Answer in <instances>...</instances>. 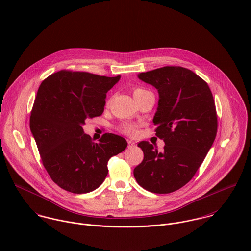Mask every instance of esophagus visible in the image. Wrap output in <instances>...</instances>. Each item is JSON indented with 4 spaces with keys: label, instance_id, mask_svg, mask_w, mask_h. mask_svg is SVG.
I'll return each mask as SVG.
<instances>
[{
    "label": "esophagus",
    "instance_id": "esophagus-1",
    "mask_svg": "<svg viewBox=\"0 0 251 251\" xmlns=\"http://www.w3.org/2000/svg\"><path fill=\"white\" fill-rule=\"evenodd\" d=\"M128 145H129V147H133V146H135V142H133L131 140H128Z\"/></svg>",
    "mask_w": 251,
    "mask_h": 251
}]
</instances>
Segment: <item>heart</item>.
Instances as JSON below:
<instances>
[{
    "mask_svg": "<svg viewBox=\"0 0 251 251\" xmlns=\"http://www.w3.org/2000/svg\"><path fill=\"white\" fill-rule=\"evenodd\" d=\"M146 91L142 90V89H136L134 91V96L135 95H138V94H142V93H145ZM121 131L127 135H130V136H134L137 134V131H138V127L137 125L135 124H132V123H127V124H124L122 127H121Z\"/></svg>",
    "mask_w": 251,
    "mask_h": 251,
    "instance_id": "b5f03b06",
    "label": "heart"
}]
</instances>
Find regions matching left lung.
I'll list each match as a JSON object with an SVG mask.
<instances>
[{"mask_svg": "<svg viewBox=\"0 0 251 251\" xmlns=\"http://www.w3.org/2000/svg\"><path fill=\"white\" fill-rule=\"evenodd\" d=\"M138 77L157 90L152 122L165 146L157 151L149 142H140L144 159L134 176L150 192L171 193L191 180L215 141L218 121L213 95L204 79L182 67H163L140 73Z\"/></svg>", "mask_w": 251, "mask_h": 251, "instance_id": "1", "label": "left lung"}]
</instances>
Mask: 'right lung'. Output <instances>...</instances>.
<instances>
[{
    "mask_svg": "<svg viewBox=\"0 0 251 251\" xmlns=\"http://www.w3.org/2000/svg\"><path fill=\"white\" fill-rule=\"evenodd\" d=\"M120 77L59 71L38 89L30 131L48 175L69 192L99 188L108 174L109 158L127 148L121 136L104 134L95 143L82 129L88 118L102 114L106 94Z\"/></svg>",
    "mask_w": 251,
    "mask_h": 251,
    "instance_id": "1",
    "label": "right lung"
}]
</instances>
